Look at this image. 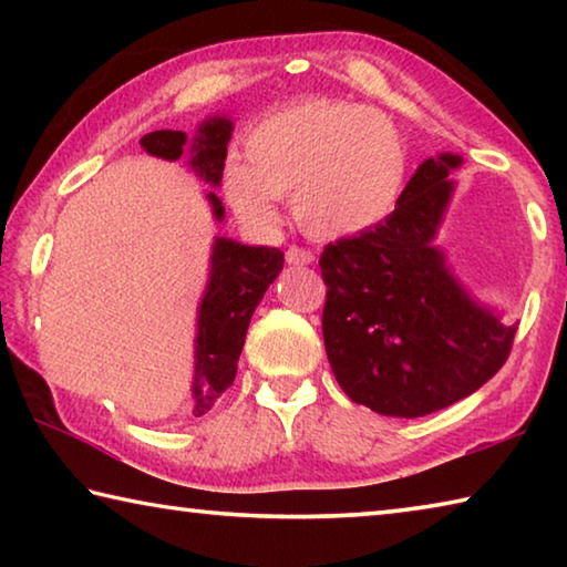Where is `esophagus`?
<instances>
[{
    "mask_svg": "<svg viewBox=\"0 0 567 567\" xmlns=\"http://www.w3.org/2000/svg\"><path fill=\"white\" fill-rule=\"evenodd\" d=\"M285 260L290 265H312L315 262V255L310 252V249L305 247H290L285 252Z\"/></svg>",
    "mask_w": 567,
    "mask_h": 567,
    "instance_id": "1",
    "label": "esophagus"
}]
</instances>
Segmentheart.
<instances>
[{
    "mask_svg": "<svg viewBox=\"0 0 567 567\" xmlns=\"http://www.w3.org/2000/svg\"><path fill=\"white\" fill-rule=\"evenodd\" d=\"M247 167L225 169V195L245 219H270L292 199L307 235L338 239L378 227L408 187L410 155L385 114L342 100H302L262 114L245 137Z\"/></svg>",
    "mask_w": 567,
    "mask_h": 567,
    "instance_id": "obj_1",
    "label": "heart"
}]
</instances>
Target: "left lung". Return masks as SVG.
<instances>
[{"mask_svg": "<svg viewBox=\"0 0 567 567\" xmlns=\"http://www.w3.org/2000/svg\"><path fill=\"white\" fill-rule=\"evenodd\" d=\"M457 155L422 162L385 223L320 255L322 338L334 380L378 415L422 417L473 395L513 350L517 324L477 305L433 245Z\"/></svg>", "mask_w": 567, "mask_h": 567, "instance_id": "obj_1", "label": "left lung"}]
</instances>
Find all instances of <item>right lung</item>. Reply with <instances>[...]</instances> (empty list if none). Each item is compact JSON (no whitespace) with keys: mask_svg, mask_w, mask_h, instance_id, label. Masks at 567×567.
Here are the masks:
<instances>
[{"mask_svg":"<svg viewBox=\"0 0 567 567\" xmlns=\"http://www.w3.org/2000/svg\"><path fill=\"white\" fill-rule=\"evenodd\" d=\"M233 137V122L213 117L199 127L195 142L177 130H157L140 140L150 155L162 159H179L189 147V165L207 185L217 187L223 182L227 142ZM215 217L223 223L225 207L215 192L207 195ZM285 257L277 247H249L217 237L213 247V270L197 318L195 344V415L215 405L217 398L233 385L237 375V360L243 352L245 334L252 320L255 307L260 305L267 287L282 270Z\"/></svg>","mask_w":567,"mask_h":567,"instance_id":"obj_1","label":"right lung"}]
</instances>
